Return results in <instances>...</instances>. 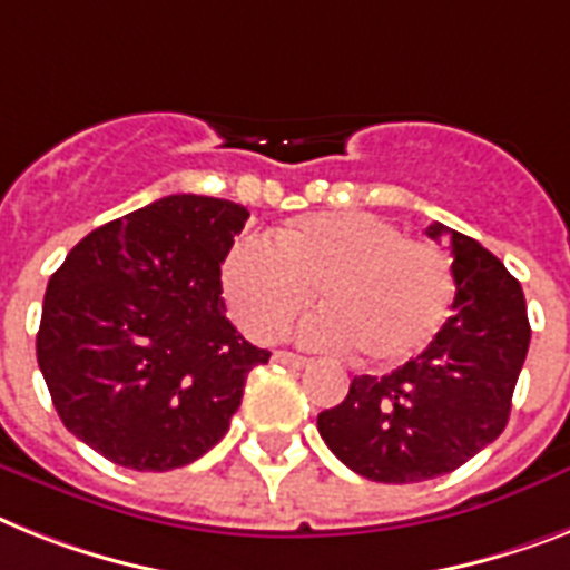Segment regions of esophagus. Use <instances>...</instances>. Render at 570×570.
Returning a JSON list of instances; mask_svg holds the SVG:
<instances>
[{
  "mask_svg": "<svg viewBox=\"0 0 570 570\" xmlns=\"http://www.w3.org/2000/svg\"><path fill=\"white\" fill-rule=\"evenodd\" d=\"M274 358L279 361V364L291 366V370H303V366H308V364H312V361H308V358H303V355H296V352H285V350H279V352H276Z\"/></svg>",
  "mask_w": 570,
  "mask_h": 570,
  "instance_id": "1",
  "label": "esophagus"
}]
</instances>
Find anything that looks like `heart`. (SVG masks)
Returning a JSON list of instances; mask_svg holds the SVG:
<instances>
[{"label":"heart","instance_id":"heart-1","mask_svg":"<svg viewBox=\"0 0 570 570\" xmlns=\"http://www.w3.org/2000/svg\"><path fill=\"white\" fill-rule=\"evenodd\" d=\"M220 285L229 312L258 341H276L312 305L326 312L303 341L358 350L373 366H396L425 350L451 305V267L431 244L366 212H317L291 220L274 247L244 238L227 253Z\"/></svg>","mask_w":570,"mask_h":570}]
</instances>
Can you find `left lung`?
I'll use <instances>...</instances> for the list:
<instances>
[{"label": "left lung", "instance_id": "1", "mask_svg": "<svg viewBox=\"0 0 570 570\" xmlns=\"http://www.w3.org/2000/svg\"><path fill=\"white\" fill-rule=\"evenodd\" d=\"M451 242L454 303L428 350L390 375H355L350 396L317 416L337 460L379 483H420L454 472L507 428L528 358L524 291L487 247L431 224Z\"/></svg>", "mask_w": 570, "mask_h": 570}]
</instances>
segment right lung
I'll use <instances>...</instances> for the list:
<instances>
[{
  "mask_svg": "<svg viewBox=\"0 0 570 570\" xmlns=\"http://www.w3.org/2000/svg\"><path fill=\"white\" fill-rule=\"evenodd\" d=\"M250 212L168 195L110 220L51 274L37 364L60 422L136 472L191 463L227 434L271 352L227 320L220 262Z\"/></svg>",
  "mask_w": 570,
  "mask_h": 570,
  "instance_id": "right-lung-1",
  "label": "right lung"
}]
</instances>
